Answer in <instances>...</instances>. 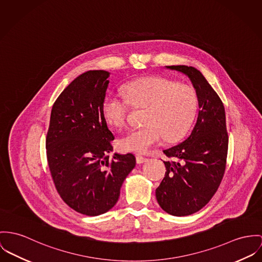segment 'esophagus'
Returning <instances> with one entry per match:
<instances>
[{"label":"esophagus","mask_w":262,"mask_h":262,"mask_svg":"<svg viewBox=\"0 0 262 262\" xmlns=\"http://www.w3.org/2000/svg\"><path fill=\"white\" fill-rule=\"evenodd\" d=\"M136 159H137V162H138V163H142V162H144V161H146V158H144L143 156H141L140 154L136 155Z\"/></svg>","instance_id":"1"}]
</instances>
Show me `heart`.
<instances>
[{
  "label": "heart",
  "mask_w": 262,
  "mask_h": 262,
  "mask_svg": "<svg viewBox=\"0 0 262 262\" xmlns=\"http://www.w3.org/2000/svg\"><path fill=\"white\" fill-rule=\"evenodd\" d=\"M123 98L110 96L102 103V115L114 127L127 121L129 105L145 110L142 127L128 130L121 140L124 150L144 152L163 139L180 141L190 129L199 100L192 88L162 77H146L126 83Z\"/></svg>",
  "instance_id": "heart-1"
}]
</instances>
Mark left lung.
Masks as SVG:
<instances>
[{
  "label": "left lung",
  "mask_w": 262,
  "mask_h": 262,
  "mask_svg": "<svg viewBox=\"0 0 262 262\" xmlns=\"http://www.w3.org/2000/svg\"><path fill=\"white\" fill-rule=\"evenodd\" d=\"M186 75L192 82L199 116L190 136L163 154L170 161L156 190L161 208L174 216L190 215L205 206L222 181L228 149L225 111L221 98L202 73L193 67L169 66Z\"/></svg>",
  "instance_id": "left-lung-1"
}]
</instances>
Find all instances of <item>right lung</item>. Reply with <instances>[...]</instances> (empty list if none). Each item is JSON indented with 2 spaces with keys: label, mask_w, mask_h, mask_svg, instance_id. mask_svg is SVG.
I'll return each mask as SVG.
<instances>
[{
  "label": "right lung",
  "mask_w": 262,
  "mask_h": 262,
  "mask_svg": "<svg viewBox=\"0 0 262 262\" xmlns=\"http://www.w3.org/2000/svg\"><path fill=\"white\" fill-rule=\"evenodd\" d=\"M110 73L89 71L72 81L55 101L46 138L47 160L61 200L89 216L119 201L121 184L136 166L132 154H115L114 134L102 115Z\"/></svg>",
  "instance_id": "add662e5"
}]
</instances>
